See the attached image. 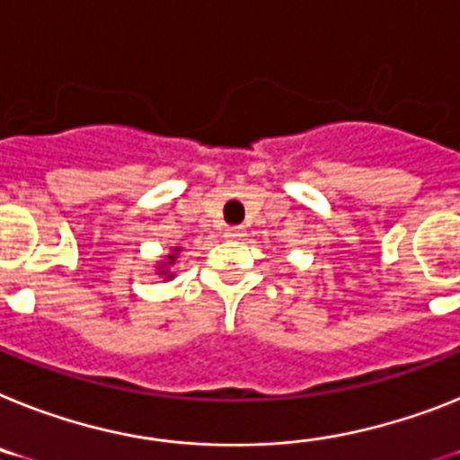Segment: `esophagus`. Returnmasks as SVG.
<instances>
[{
	"label": "esophagus",
	"instance_id": "34e87169",
	"mask_svg": "<svg viewBox=\"0 0 460 460\" xmlns=\"http://www.w3.org/2000/svg\"><path fill=\"white\" fill-rule=\"evenodd\" d=\"M243 231L238 229V226H231V229H226V238H241Z\"/></svg>",
	"mask_w": 460,
	"mask_h": 460
}]
</instances>
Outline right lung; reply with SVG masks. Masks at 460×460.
<instances>
[{
  "mask_svg": "<svg viewBox=\"0 0 460 460\" xmlns=\"http://www.w3.org/2000/svg\"><path fill=\"white\" fill-rule=\"evenodd\" d=\"M177 252H180V248H175V250H172V252L168 254V257H165V261H161V264H158V276L172 278V273L168 271V266H171V264H175V260H177Z\"/></svg>",
  "mask_w": 460,
  "mask_h": 460,
  "instance_id": "add662e5",
  "label": "right lung"
}]
</instances>
